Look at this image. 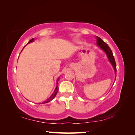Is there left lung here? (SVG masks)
<instances>
[{"label": "left lung", "instance_id": "1", "mask_svg": "<svg viewBox=\"0 0 135 135\" xmlns=\"http://www.w3.org/2000/svg\"><path fill=\"white\" fill-rule=\"evenodd\" d=\"M97 44L105 52L108 58L109 59V62L111 63L112 65L114 68V70L115 71V73L117 72V68H116V64L115 61V59L113 56V52H112L111 49L109 48L108 45L105 42H104L101 38L99 37H97Z\"/></svg>", "mask_w": 135, "mask_h": 135}]
</instances>
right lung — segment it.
Masks as SVG:
<instances>
[{"mask_svg":"<svg viewBox=\"0 0 135 135\" xmlns=\"http://www.w3.org/2000/svg\"><path fill=\"white\" fill-rule=\"evenodd\" d=\"M34 40V38H32V39H31L28 42V43H30V42H33V41ZM26 46V45L24 46V47ZM57 92H58V86H56V89H55V91H54V92L53 93V94L52 95V96L51 97H50L47 100H46V101H45L44 102H43V104H45V103H47V102H50L51 101V100H52V99H54V98L55 97V96H56V93H57Z\"/></svg>","mask_w":135,"mask_h":135,"instance_id":"1","label":"right lung"}]
</instances>
